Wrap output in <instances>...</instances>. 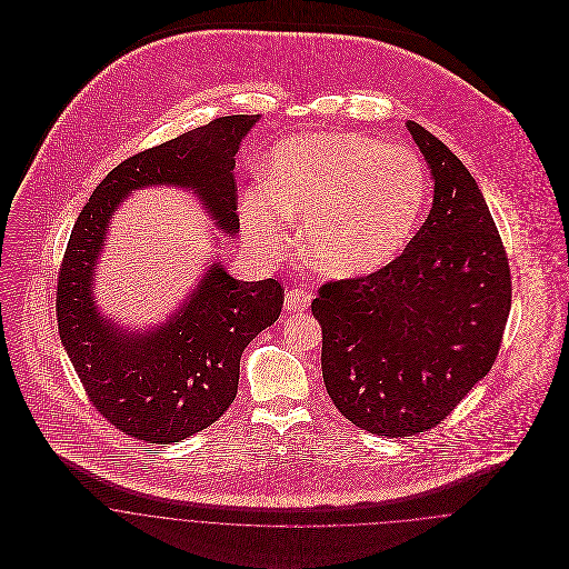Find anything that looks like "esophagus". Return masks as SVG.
<instances>
[{"label":"esophagus","instance_id":"obj_1","mask_svg":"<svg viewBox=\"0 0 569 569\" xmlns=\"http://www.w3.org/2000/svg\"><path fill=\"white\" fill-rule=\"evenodd\" d=\"M309 302H311V296H309V291H305V289H289V291L284 293V309H287L289 313L309 309Z\"/></svg>","mask_w":569,"mask_h":569}]
</instances>
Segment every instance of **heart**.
Segmentation results:
<instances>
[{
	"mask_svg": "<svg viewBox=\"0 0 569 569\" xmlns=\"http://www.w3.org/2000/svg\"><path fill=\"white\" fill-rule=\"evenodd\" d=\"M429 194L420 158L361 133H307L280 142L267 186L244 190L241 217L273 249L289 217L307 219L309 253L330 276H363L388 264L411 239Z\"/></svg>",
	"mask_w": 569,
	"mask_h": 569,
	"instance_id": "heart-1",
	"label": "heart"
}]
</instances>
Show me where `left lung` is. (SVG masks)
Masks as SVG:
<instances>
[{"instance_id": "8db88e82", "label": "left lung", "mask_w": 569, "mask_h": 569, "mask_svg": "<svg viewBox=\"0 0 569 569\" xmlns=\"http://www.w3.org/2000/svg\"><path fill=\"white\" fill-rule=\"evenodd\" d=\"M433 174V206L386 267L328 280L322 325L328 397L357 427L390 438L436 427L492 368L510 313L506 247L487 201L436 136L407 120Z\"/></svg>"}]
</instances>
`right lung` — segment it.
I'll return each instance as SVG.
<instances>
[{
  "label": "right lung",
  "instance_id": "add662e5",
  "mask_svg": "<svg viewBox=\"0 0 569 569\" xmlns=\"http://www.w3.org/2000/svg\"><path fill=\"white\" fill-rule=\"evenodd\" d=\"M258 116H223L118 163L72 228L57 282V320L68 357L98 413L131 438L170 445L232 406L247 343L282 311L278 280H234L214 262L166 325L136 335L93 307L91 280L107 226L136 188H190L226 234L239 230L234 158Z\"/></svg>",
  "mask_w": 569,
  "mask_h": 569
}]
</instances>
